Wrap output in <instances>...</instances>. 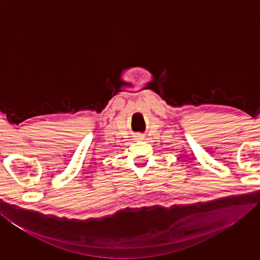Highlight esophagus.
Instances as JSON below:
<instances>
[{"instance_id":"obj_1","label":"esophagus","mask_w":260,"mask_h":260,"mask_svg":"<svg viewBox=\"0 0 260 260\" xmlns=\"http://www.w3.org/2000/svg\"><path fill=\"white\" fill-rule=\"evenodd\" d=\"M143 140H144V135L143 134H136L134 136L135 142H139V141H143Z\"/></svg>"}]
</instances>
